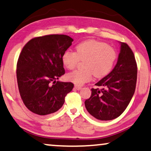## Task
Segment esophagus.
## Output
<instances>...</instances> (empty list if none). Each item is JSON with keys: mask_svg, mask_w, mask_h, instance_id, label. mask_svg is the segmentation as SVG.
Wrapping results in <instances>:
<instances>
[{"mask_svg": "<svg viewBox=\"0 0 151 151\" xmlns=\"http://www.w3.org/2000/svg\"><path fill=\"white\" fill-rule=\"evenodd\" d=\"M75 89L76 90H80L81 89V87L79 86H77V85H75Z\"/></svg>", "mask_w": 151, "mask_h": 151, "instance_id": "1", "label": "esophagus"}]
</instances>
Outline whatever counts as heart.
Segmentation results:
<instances>
[{"mask_svg":"<svg viewBox=\"0 0 151 151\" xmlns=\"http://www.w3.org/2000/svg\"><path fill=\"white\" fill-rule=\"evenodd\" d=\"M76 52L67 50L61 56L63 65L68 70L75 69L80 60L83 61V70L68 73L67 79L77 86L86 83L92 79L93 75L96 78L107 76L113 68L117 53L113 47L105 42L96 40H88L78 43Z\"/></svg>","mask_w":151,"mask_h":151,"instance_id":"b5f03b06","label":"heart"}]
</instances>
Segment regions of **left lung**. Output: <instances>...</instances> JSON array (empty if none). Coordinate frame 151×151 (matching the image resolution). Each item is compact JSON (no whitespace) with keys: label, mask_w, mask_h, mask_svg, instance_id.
<instances>
[{"label":"left lung","mask_w":151,"mask_h":151,"mask_svg":"<svg viewBox=\"0 0 151 151\" xmlns=\"http://www.w3.org/2000/svg\"><path fill=\"white\" fill-rule=\"evenodd\" d=\"M137 67L134 54L126 43L121 42L118 62L111 73L96 83L85 101L86 109L95 118L111 120L122 114L134 94Z\"/></svg>","instance_id":"obj_1"}]
</instances>
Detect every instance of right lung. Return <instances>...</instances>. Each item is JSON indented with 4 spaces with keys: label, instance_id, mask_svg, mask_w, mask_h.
I'll use <instances>...</instances> for the list:
<instances>
[{
    "label": "right lung",
    "instance_id": "obj_1",
    "mask_svg": "<svg viewBox=\"0 0 151 151\" xmlns=\"http://www.w3.org/2000/svg\"><path fill=\"white\" fill-rule=\"evenodd\" d=\"M73 41L68 35L54 34L34 37L23 47L17 81L23 103L33 113L46 116L58 111L73 90V83L56 81L65 74L61 56Z\"/></svg>",
    "mask_w": 151,
    "mask_h": 151
}]
</instances>
